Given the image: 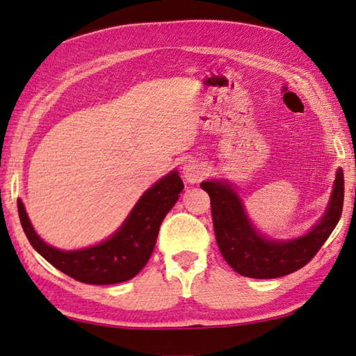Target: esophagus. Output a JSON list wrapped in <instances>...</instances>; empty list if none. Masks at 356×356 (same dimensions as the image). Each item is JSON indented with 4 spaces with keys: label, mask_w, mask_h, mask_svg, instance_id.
Masks as SVG:
<instances>
[{
    "label": "esophagus",
    "mask_w": 356,
    "mask_h": 356,
    "mask_svg": "<svg viewBox=\"0 0 356 356\" xmlns=\"http://www.w3.org/2000/svg\"><path fill=\"white\" fill-rule=\"evenodd\" d=\"M182 176L188 184H200L207 176V168L200 161L190 160L182 168Z\"/></svg>",
    "instance_id": "esophagus-1"
}]
</instances>
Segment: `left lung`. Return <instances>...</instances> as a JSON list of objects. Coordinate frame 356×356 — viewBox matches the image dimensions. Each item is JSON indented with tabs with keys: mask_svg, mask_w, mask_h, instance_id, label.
I'll return each instance as SVG.
<instances>
[{
	"mask_svg": "<svg viewBox=\"0 0 356 356\" xmlns=\"http://www.w3.org/2000/svg\"><path fill=\"white\" fill-rule=\"evenodd\" d=\"M201 188L210 196L216 243L225 261L238 275L256 280L280 278L305 267L333 232L344 206V172L337 170L328 209L321 221L298 238L272 240L251 225L231 185L210 180L202 182Z\"/></svg>",
	"mask_w": 356,
	"mask_h": 356,
	"instance_id": "1",
	"label": "left lung"
}]
</instances>
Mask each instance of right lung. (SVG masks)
I'll return each instance as SVG.
<instances>
[{
    "label": "right lung",
    "instance_id": "add662e5",
    "mask_svg": "<svg viewBox=\"0 0 356 356\" xmlns=\"http://www.w3.org/2000/svg\"><path fill=\"white\" fill-rule=\"evenodd\" d=\"M182 190L184 182L177 171L170 172L144 193L124 225L110 238L76 251H63L47 245L35 234L20 200L17 206L29 243L53 267L86 284H116L131 280L147 264L161 221L177 202Z\"/></svg>",
    "mask_w": 356,
    "mask_h": 356
}]
</instances>
